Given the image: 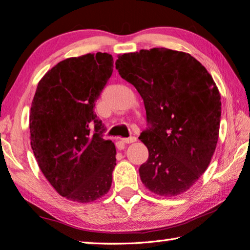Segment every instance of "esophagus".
Instances as JSON below:
<instances>
[{
  "label": "esophagus",
  "instance_id": "obj_1",
  "mask_svg": "<svg viewBox=\"0 0 250 250\" xmlns=\"http://www.w3.org/2000/svg\"><path fill=\"white\" fill-rule=\"evenodd\" d=\"M137 140L136 137H130V138H124V139H121V141L124 142V144H132Z\"/></svg>",
  "mask_w": 250,
  "mask_h": 250
}]
</instances>
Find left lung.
<instances>
[{
	"instance_id": "1",
	"label": "left lung",
	"mask_w": 250,
	"mask_h": 250,
	"mask_svg": "<svg viewBox=\"0 0 250 250\" xmlns=\"http://www.w3.org/2000/svg\"><path fill=\"white\" fill-rule=\"evenodd\" d=\"M116 68L145 104L149 128L139 139L149 158L139 168L142 184L162 197L181 195L216 150L221 101L215 81L189 53L166 47L119 55Z\"/></svg>"
}]
</instances>
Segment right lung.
Returning a JSON list of instances; mask_svg holds the SVG:
<instances>
[{
    "label": "right lung",
    "mask_w": 250,
    "mask_h": 250,
    "mask_svg": "<svg viewBox=\"0 0 250 250\" xmlns=\"http://www.w3.org/2000/svg\"><path fill=\"white\" fill-rule=\"evenodd\" d=\"M113 71L108 53L69 58L40 80L30 112L31 146L59 195L91 203L109 191L116 146L93 108ZM95 126V133L89 132Z\"/></svg>",
    "instance_id": "right-lung-1"
}]
</instances>
